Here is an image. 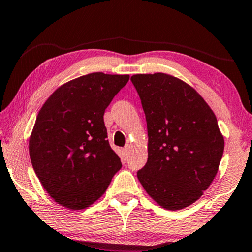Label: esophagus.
Wrapping results in <instances>:
<instances>
[{"label":"esophagus","instance_id":"1","mask_svg":"<svg viewBox=\"0 0 252 252\" xmlns=\"http://www.w3.org/2000/svg\"><path fill=\"white\" fill-rule=\"evenodd\" d=\"M123 153H124V156H126V157L129 156V153H130V146L129 145H126V147H124Z\"/></svg>","mask_w":252,"mask_h":252}]
</instances>
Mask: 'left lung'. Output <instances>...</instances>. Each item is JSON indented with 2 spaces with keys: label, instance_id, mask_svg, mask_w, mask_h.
<instances>
[{
  "label": "left lung",
  "instance_id": "1",
  "mask_svg": "<svg viewBox=\"0 0 252 252\" xmlns=\"http://www.w3.org/2000/svg\"><path fill=\"white\" fill-rule=\"evenodd\" d=\"M145 113L149 158L137 177L167 210H181L202 197L216 177L224 142L217 117L183 80L166 73L133 75Z\"/></svg>",
  "mask_w": 252,
  "mask_h": 252
}]
</instances>
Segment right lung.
Instances as JSON below:
<instances>
[{
    "mask_svg": "<svg viewBox=\"0 0 252 252\" xmlns=\"http://www.w3.org/2000/svg\"><path fill=\"white\" fill-rule=\"evenodd\" d=\"M129 75L93 72L60 86L43 103L30 137V158L60 205L83 210L105 193L122 167L107 140L103 114Z\"/></svg>",
    "mask_w": 252,
    "mask_h": 252,
    "instance_id": "add662e5",
    "label": "right lung"
}]
</instances>
